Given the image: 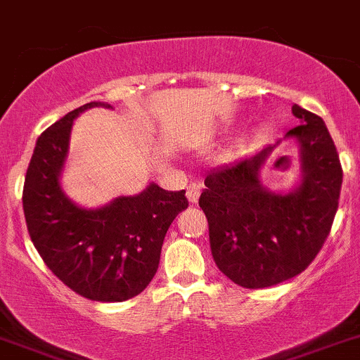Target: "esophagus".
I'll return each instance as SVG.
<instances>
[{
	"label": "esophagus",
	"mask_w": 360,
	"mask_h": 360,
	"mask_svg": "<svg viewBox=\"0 0 360 360\" xmlns=\"http://www.w3.org/2000/svg\"><path fill=\"white\" fill-rule=\"evenodd\" d=\"M200 193H202V184L200 183H191L190 186H188V190H186V197L191 203L198 202V197H200Z\"/></svg>",
	"instance_id": "1"
}]
</instances>
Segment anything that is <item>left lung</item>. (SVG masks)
I'll use <instances>...</instances> for the list:
<instances>
[{"label": "left lung", "mask_w": 360, "mask_h": 360, "mask_svg": "<svg viewBox=\"0 0 360 360\" xmlns=\"http://www.w3.org/2000/svg\"><path fill=\"white\" fill-rule=\"evenodd\" d=\"M300 125L285 134L300 144L301 179L291 193L261 184L274 146L207 174L198 205L209 221L217 268L245 289H263L300 275L324 245L340 200V157L324 120L292 106Z\"/></svg>", "instance_id": "8db88e82"}]
</instances>
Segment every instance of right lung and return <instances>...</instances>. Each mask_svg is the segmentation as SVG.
Returning a JSON list of instances; mask_svg holds the SVG:
<instances>
[{"mask_svg": "<svg viewBox=\"0 0 360 360\" xmlns=\"http://www.w3.org/2000/svg\"><path fill=\"white\" fill-rule=\"evenodd\" d=\"M103 103H89L53 123L36 141L25 172L22 205L29 237L57 278L92 301H125L146 289L160 263L163 238L188 207L186 191L151 183L136 197L83 209L64 195L59 177L72 120Z\"/></svg>", "mask_w": 360, "mask_h": 360, "instance_id": "1", "label": "right lung"}]
</instances>
